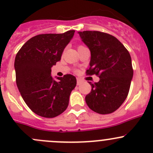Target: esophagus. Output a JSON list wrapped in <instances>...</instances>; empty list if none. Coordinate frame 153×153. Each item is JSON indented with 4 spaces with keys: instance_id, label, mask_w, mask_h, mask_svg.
Segmentation results:
<instances>
[{
    "instance_id": "obj_1",
    "label": "esophagus",
    "mask_w": 153,
    "mask_h": 153,
    "mask_svg": "<svg viewBox=\"0 0 153 153\" xmlns=\"http://www.w3.org/2000/svg\"><path fill=\"white\" fill-rule=\"evenodd\" d=\"M81 83H82V81L80 78H77V85H80Z\"/></svg>"
}]
</instances>
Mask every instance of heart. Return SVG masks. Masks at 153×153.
<instances>
[{"label": "heart", "mask_w": 153, "mask_h": 153, "mask_svg": "<svg viewBox=\"0 0 153 153\" xmlns=\"http://www.w3.org/2000/svg\"><path fill=\"white\" fill-rule=\"evenodd\" d=\"M84 47V46H79V47H78V48H80V47Z\"/></svg>", "instance_id": "obj_1"}]
</instances>
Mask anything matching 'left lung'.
I'll return each instance as SVG.
<instances>
[{
    "label": "left lung",
    "instance_id": "1",
    "mask_svg": "<svg viewBox=\"0 0 153 153\" xmlns=\"http://www.w3.org/2000/svg\"><path fill=\"white\" fill-rule=\"evenodd\" d=\"M91 53L88 75H99L85 98L87 106L97 113L109 114L126 98L133 76L130 55L115 37L98 31L79 32Z\"/></svg>",
    "mask_w": 153,
    "mask_h": 153
}]
</instances>
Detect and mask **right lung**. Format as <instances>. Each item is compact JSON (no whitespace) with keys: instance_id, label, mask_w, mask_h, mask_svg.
Returning a JSON list of instances; mask_svg holds the SVG:
<instances>
[{"instance_id":"add662e5","label":"right lung","mask_w":153,"mask_h":153,"mask_svg":"<svg viewBox=\"0 0 153 153\" xmlns=\"http://www.w3.org/2000/svg\"><path fill=\"white\" fill-rule=\"evenodd\" d=\"M75 30L62 34H42L27 41L15 59L16 84L29 109L44 118H54L67 109L76 86L72 75L51 76L52 66L61 61Z\"/></svg>"}]
</instances>
